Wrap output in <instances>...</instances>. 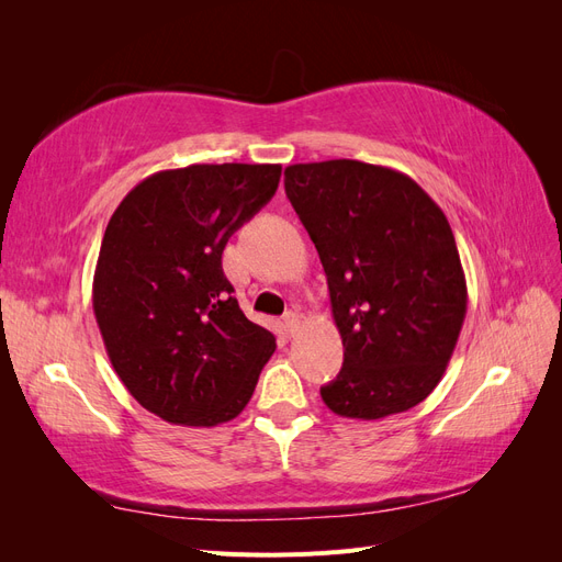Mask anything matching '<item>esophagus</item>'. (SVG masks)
<instances>
[{"label":"esophagus","instance_id":"34e87169","mask_svg":"<svg viewBox=\"0 0 562 562\" xmlns=\"http://www.w3.org/2000/svg\"><path fill=\"white\" fill-rule=\"evenodd\" d=\"M300 321H302V316H300V314H295V312H288V314L283 316L285 333H288V335H295V333H297V328H300Z\"/></svg>","mask_w":562,"mask_h":562}]
</instances>
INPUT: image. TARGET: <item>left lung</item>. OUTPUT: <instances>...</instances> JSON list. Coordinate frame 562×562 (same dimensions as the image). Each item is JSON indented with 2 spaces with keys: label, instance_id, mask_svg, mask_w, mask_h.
Here are the masks:
<instances>
[{
  "label": "left lung",
  "instance_id": "left-lung-1",
  "mask_svg": "<svg viewBox=\"0 0 562 562\" xmlns=\"http://www.w3.org/2000/svg\"><path fill=\"white\" fill-rule=\"evenodd\" d=\"M285 194L326 271L345 363L321 398L382 419L427 398L467 316V279L438 203L401 171L356 159L293 164Z\"/></svg>",
  "mask_w": 562,
  "mask_h": 562
}]
</instances>
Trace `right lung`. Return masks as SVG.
Here are the masks:
<instances>
[{"instance_id": "1", "label": "right lung", "mask_w": 562, "mask_h": 562, "mask_svg": "<svg viewBox=\"0 0 562 562\" xmlns=\"http://www.w3.org/2000/svg\"><path fill=\"white\" fill-rule=\"evenodd\" d=\"M279 180V164H192L145 178L110 217L93 314L119 380L164 422L234 419L277 349L232 295L223 250Z\"/></svg>"}]
</instances>
